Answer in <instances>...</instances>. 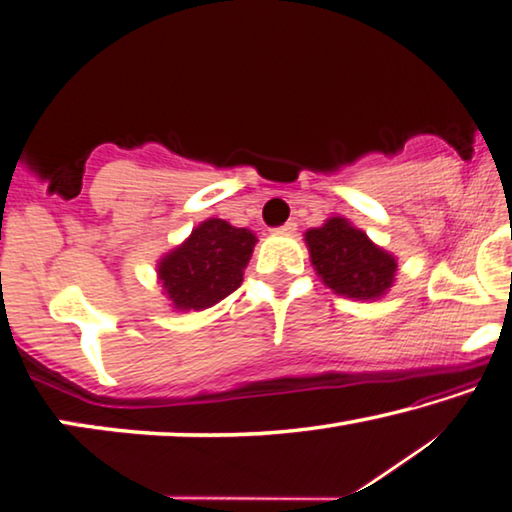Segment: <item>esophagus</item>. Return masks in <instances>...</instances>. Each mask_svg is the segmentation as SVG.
<instances>
[{"mask_svg": "<svg viewBox=\"0 0 512 512\" xmlns=\"http://www.w3.org/2000/svg\"><path fill=\"white\" fill-rule=\"evenodd\" d=\"M276 232H278V234H294V232H296V223H294V220H289V223L278 227Z\"/></svg>", "mask_w": 512, "mask_h": 512, "instance_id": "1", "label": "esophagus"}]
</instances>
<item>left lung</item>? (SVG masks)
Wrapping results in <instances>:
<instances>
[{"instance_id":"obj_1","label":"left lung","mask_w":512,"mask_h":512,"mask_svg":"<svg viewBox=\"0 0 512 512\" xmlns=\"http://www.w3.org/2000/svg\"><path fill=\"white\" fill-rule=\"evenodd\" d=\"M319 280L333 294L354 301H377L393 287L398 257L388 253L347 218L333 216L303 234Z\"/></svg>"}]
</instances>
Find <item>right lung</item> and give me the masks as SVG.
I'll return each mask as SVG.
<instances>
[{
	"instance_id": "add662e5",
	"label": "right lung",
	"mask_w": 512,
	"mask_h": 512,
	"mask_svg": "<svg viewBox=\"0 0 512 512\" xmlns=\"http://www.w3.org/2000/svg\"><path fill=\"white\" fill-rule=\"evenodd\" d=\"M257 236L223 218H207L170 253L158 259L156 276L172 310H207L243 282Z\"/></svg>"
}]
</instances>
